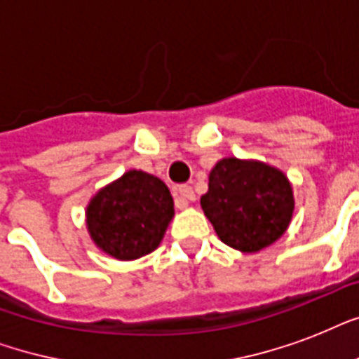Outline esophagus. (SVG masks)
<instances>
[{
	"instance_id": "34e87169",
	"label": "esophagus",
	"mask_w": 359,
	"mask_h": 359,
	"mask_svg": "<svg viewBox=\"0 0 359 359\" xmlns=\"http://www.w3.org/2000/svg\"><path fill=\"white\" fill-rule=\"evenodd\" d=\"M177 196H179L184 203L194 201V199H196V194H194V190H191V186H186V184L177 188Z\"/></svg>"
}]
</instances>
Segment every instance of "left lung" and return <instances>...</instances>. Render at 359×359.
<instances>
[{
    "label": "left lung",
    "mask_w": 359,
    "mask_h": 359,
    "mask_svg": "<svg viewBox=\"0 0 359 359\" xmlns=\"http://www.w3.org/2000/svg\"><path fill=\"white\" fill-rule=\"evenodd\" d=\"M201 207L224 244L257 253L287 231L294 196L283 171L257 160L224 158L208 175Z\"/></svg>",
    "instance_id": "left-lung-1"
}]
</instances>
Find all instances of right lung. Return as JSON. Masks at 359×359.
Segmentation results:
<instances>
[{
    "label": "right lung",
    "mask_w": 359,
    "mask_h": 359,
    "mask_svg": "<svg viewBox=\"0 0 359 359\" xmlns=\"http://www.w3.org/2000/svg\"><path fill=\"white\" fill-rule=\"evenodd\" d=\"M173 197L162 180L130 169L87 205L93 242L119 261H134L160 245L173 218Z\"/></svg>",
    "instance_id": "right-lung-1"
}]
</instances>
